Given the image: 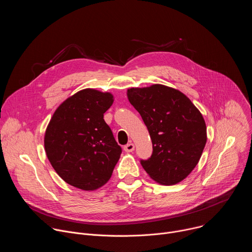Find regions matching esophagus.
Returning <instances> with one entry per match:
<instances>
[{"instance_id":"obj_1","label":"esophagus","mask_w":252,"mask_h":252,"mask_svg":"<svg viewBox=\"0 0 252 252\" xmlns=\"http://www.w3.org/2000/svg\"><path fill=\"white\" fill-rule=\"evenodd\" d=\"M124 150H125V152H126V153H131L133 150H134V145L133 143H127V145H126L125 147H124Z\"/></svg>"}]
</instances>
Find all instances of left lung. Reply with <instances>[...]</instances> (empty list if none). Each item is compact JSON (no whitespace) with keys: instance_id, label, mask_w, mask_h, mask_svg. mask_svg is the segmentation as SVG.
<instances>
[{"instance_id":"left-lung-1","label":"left lung","mask_w":252,"mask_h":252,"mask_svg":"<svg viewBox=\"0 0 252 252\" xmlns=\"http://www.w3.org/2000/svg\"><path fill=\"white\" fill-rule=\"evenodd\" d=\"M127 97L147 126L153 154L140 159L158 184L175 185L197 164L206 143V126L200 112L183 93L162 85L131 88Z\"/></svg>"}]
</instances>
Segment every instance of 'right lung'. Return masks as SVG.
Returning <instances> with one entry per match:
<instances>
[{"label": "right lung", "mask_w": 252, "mask_h": 252, "mask_svg": "<svg viewBox=\"0 0 252 252\" xmlns=\"http://www.w3.org/2000/svg\"><path fill=\"white\" fill-rule=\"evenodd\" d=\"M114 102L110 93L83 90L55 112L45 134L47 157L63 181L84 190L109 182L121 157L103 114Z\"/></svg>", "instance_id": "1"}]
</instances>
